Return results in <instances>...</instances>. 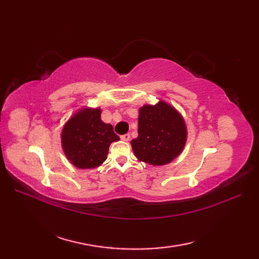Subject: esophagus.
<instances>
[{"label": "esophagus", "mask_w": 259, "mask_h": 259, "mask_svg": "<svg viewBox=\"0 0 259 259\" xmlns=\"http://www.w3.org/2000/svg\"><path fill=\"white\" fill-rule=\"evenodd\" d=\"M121 139L123 140V142H128V140L131 139V136H130V134H125V135L121 136Z\"/></svg>", "instance_id": "esophagus-1"}]
</instances>
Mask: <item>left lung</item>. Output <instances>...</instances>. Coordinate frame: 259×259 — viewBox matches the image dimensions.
I'll return each instance as SVG.
<instances>
[{
    "mask_svg": "<svg viewBox=\"0 0 259 259\" xmlns=\"http://www.w3.org/2000/svg\"><path fill=\"white\" fill-rule=\"evenodd\" d=\"M138 113V137L131 142L136 158L154 166L175 160L183 152L188 136L183 115L164 100L144 105Z\"/></svg>",
    "mask_w": 259,
    "mask_h": 259,
    "instance_id": "1",
    "label": "left lung"
}]
</instances>
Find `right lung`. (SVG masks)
<instances>
[{"label": "right lung", "mask_w": 259, "mask_h": 259, "mask_svg": "<svg viewBox=\"0 0 259 259\" xmlns=\"http://www.w3.org/2000/svg\"><path fill=\"white\" fill-rule=\"evenodd\" d=\"M101 109L83 107L73 113L61 131V147L67 159L80 169L100 166L109 152V147L120 137L111 124L101 120Z\"/></svg>", "instance_id": "obj_1"}]
</instances>
